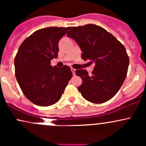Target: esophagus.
<instances>
[{
  "label": "esophagus",
  "instance_id": "obj_1",
  "mask_svg": "<svg viewBox=\"0 0 146 146\" xmlns=\"http://www.w3.org/2000/svg\"><path fill=\"white\" fill-rule=\"evenodd\" d=\"M71 70H72V73L74 74H75V71H76V70H75V69H74V68H71Z\"/></svg>",
  "mask_w": 146,
  "mask_h": 146
}]
</instances>
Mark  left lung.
<instances>
[{
    "mask_svg": "<svg viewBox=\"0 0 146 146\" xmlns=\"http://www.w3.org/2000/svg\"><path fill=\"white\" fill-rule=\"evenodd\" d=\"M67 36L77 42L84 60L95 64L92 74L86 70L75 73L82 79L78 87L88 101L103 103L116 95L127 76L129 58L122 43L107 30L96 25L73 27Z\"/></svg>",
    "mask_w": 146,
    "mask_h": 146,
    "instance_id": "left-lung-1",
    "label": "left lung"
}]
</instances>
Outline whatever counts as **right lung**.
<instances>
[{"instance_id":"right-lung-1","label":"right lung","mask_w":146,"mask_h":146,"mask_svg":"<svg viewBox=\"0 0 146 146\" xmlns=\"http://www.w3.org/2000/svg\"><path fill=\"white\" fill-rule=\"evenodd\" d=\"M70 27L40 29L27 37L15 58V76L23 94L38 106H50L60 99L72 77L70 67L50 65L58 57V42Z\"/></svg>"}]
</instances>
